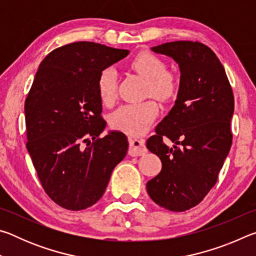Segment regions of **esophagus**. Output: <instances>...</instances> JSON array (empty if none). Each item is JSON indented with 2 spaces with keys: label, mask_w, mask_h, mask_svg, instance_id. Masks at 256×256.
Returning <instances> with one entry per match:
<instances>
[{
  "label": "esophagus",
  "mask_w": 256,
  "mask_h": 256,
  "mask_svg": "<svg viewBox=\"0 0 256 256\" xmlns=\"http://www.w3.org/2000/svg\"><path fill=\"white\" fill-rule=\"evenodd\" d=\"M144 154H146L144 141L138 140V138H131L130 140L128 154L132 156V157H138V156H142Z\"/></svg>",
  "instance_id": "esophagus-1"
}]
</instances>
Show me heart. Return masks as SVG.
<instances>
[{"instance_id": "1", "label": "heart", "mask_w": 256, "mask_h": 256, "mask_svg": "<svg viewBox=\"0 0 256 256\" xmlns=\"http://www.w3.org/2000/svg\"><path fill=\"white\" fill-rule=\"evenodd\" d=\"M128 66L146 79V94L166 102L174 98L178 92V78L175 73L166 70V64L159 56L150 52H140L130 60ZM116 86L118 73L112 68H105L97 79V92L104 104L114 102ZM158 112V105L154 100L123 104L112 112L110 123L118 131L131 136H140L150 128Z\"/></svg>"}]
</instances>
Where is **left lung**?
I'll list each match as a JSON object with an SVG mask.
<instances>
[{"label": "left lung", "instance_id": "1", "mask_svg": "<svg viewBox=\"0 0 256 256\" xmlns=\"http://www.w3.org/2000/svg\"><path fill=\"white\" fill-rule=\"evenodd\" d=\"M151 50L178 64L180 81L174 107L146 141L162 164L146 190L158 206L182 212L198 206L216 183L232 146L234 94L222 64L202 42H170ZM164 136L174 142L172 148Z\"/></svg>", "mask_w": 256, "mask_h": 256}]
</instances>
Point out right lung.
Masks as SVG:
<instances>
[{
	"instance_id": "add662e5",
	"label": "right lung",
	"mask_w": 256,
	"mask_h": 256,
	"mask_svg": "<svg viewBox=\"0 0 256 256\" xmlns=\"http://www.w3.org/2000/svg\"><path fill=\"white\" fill-rule=\"evenodd\" d=\"M128 53L76 42L52 50L38 68L24 102L26 146L46 194L64 209L94 206L126 156L124 133L99 136L106 122L97 79Z\"/></svg>"
}]
</instances>
